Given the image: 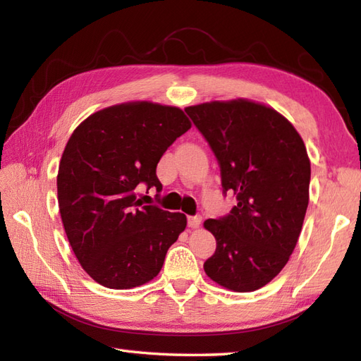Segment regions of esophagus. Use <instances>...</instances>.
Instances as JSON below:
<instances>
[{
  "instance_id": "esophagus-1",
  "label": "esophagus",
  "mask_w": 361,
  "mask_h": 361,
  "mask_svg": "<svg viewBox=\"0 0 361 361\" xmlns=\"http://www.w3.org/2000/svg\"><path fill=\"white\" fill-rule=\"evenodd\" d=\"M200 224H202V216H190L188 219V225L190 228H198L200 226Z\"/></svg>"
}]
</instances>
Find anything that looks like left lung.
I'll return each mask as SVG.
<instances>
[{
    "instance_id": "left-lung-1",
    "label": "left lung",
    "mask_w": 361,
    "mask_h": 361,
    "mask_svg": "<svg viewBox=\"0 0 361 361\" xmlns=\"http://www.w3.org/2000/svg\"><path fill=\"white\" fill-rule=\"evenodd\" d=\"M217 158L229 214L208 219L216 252L203 268L219 286L255 291L279 274L293 252L309 204L310 161L301 136L281 114L251 101L185 110Z\"/></svg>"
}]
</instances>
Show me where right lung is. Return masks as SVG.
Instances as JSON below:
<instances>
[{"label": "right lung", "mask_w": 361, "mask_h": 361, "mask_svg": "<svg viewBox=\"0 0 361 361\" xmlns=\"http://www.w3.org/2000/svg\"><path fill=\"white\" fill-rule=\"evenodd\" d=\"M190 122L176 106L130 102L91 114L60 159L57 197L82 268L104 287L152 281L186 228V216L142 204L140 188L161 192L157 166Z\"/></svg>", "instance_id": "right-lung-1"}]
</instances>
